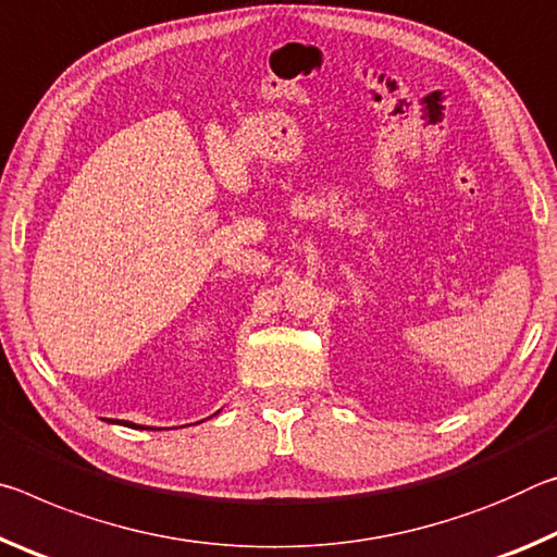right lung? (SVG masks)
<instances>
[{
    "instance_id": "obj_1",
    "label": "right lung",
    "mask_w": 557,
    "mask_h": 557,
    "mask_svg": "<svg viewBox=\"0 0 557 557\" xmlns=\"http://www.w3.org/2000/svg\"><path fill=\"white\" fill-rule=\"evenodd\" d=\"M113 422V419H111ZM113 424H125V426H133V430H150V426H143V424H133V422H121V419H115Z\"/></svg>"
}]
</instances>
